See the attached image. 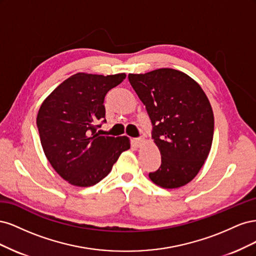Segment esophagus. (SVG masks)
Listing matches in <instances>:
<instances>
[{"label":"esophagus","instance_id":"esophagus-1","mask_svg":"<svg viewBox=\"0 0 256 256\" xmlns=\"http://www.w3.org/2000/svg\"><path fill=\"white\" fill-rule=\"evenodd\" d=\"M144 142V138H134V143L136 147H140Z\"/></svg>","mask_w":256,"mask_h":256}]
</instances>
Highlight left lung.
<instances>
[{
  "instance_id": "left-lung-1",
  "label": "left lung",
  "mask_w": 256,
  "mask_h": 256,
  "mask_svg": "<svg viewBox=\"0 0 256 256\" xmlns=\"http://www.w3.org/2000/svg\"><path fill=\"white\" fill-rule=\"evenodd\" d=\"M152 122V136L161 166L148 174L152 182L173 189L196 176L210 152L214 120L200 85L186 74L161 68L128 76Z\"/></svg>"
}]
</instances>
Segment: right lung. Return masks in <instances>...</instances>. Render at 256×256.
<instances>
[{"mask_svg": "<svg viewBox=\"0 0 256 256\" xmlns=\"http://www.w3.org/2000/svg\"><path fill=\"white\" fill-rule=\"evenodd\" d=\"M126 78L76 74L46 98L37 115V128L46 157L69 184L90 187L109 174L122 152L127 136H100L106 122L104 98Z\"/></svg>", "mask_w": 256, "mask_h": 256, "instance_id": "1", "label": "right lung"}]
</instances>
